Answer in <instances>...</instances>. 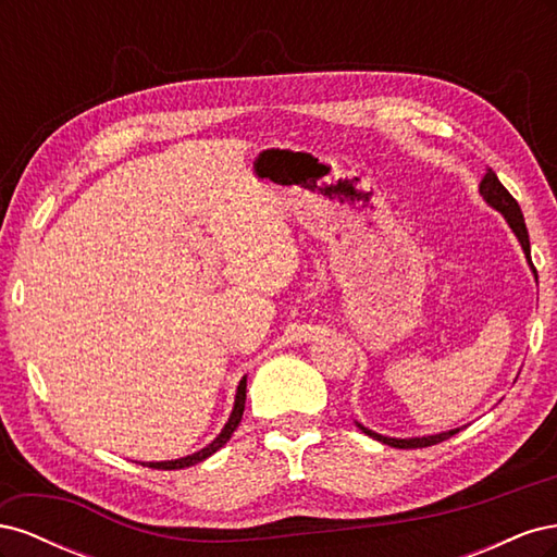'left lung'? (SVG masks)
<instances>
[{"instance_id":"1","label":"left lung","mask_w":557,"mask_h":557,"mask_svg":"<svg viewBox=\"0 0 557 557\" xmlns=\"http://www.w3.org/2000/svg\"><path fill=\"white\" fill-rule=\"evenodd\" d=\"M479 193L483 195V199L487 201V205H491L493 209H497L504 218H507V223H509V227L513 230V234L518 237L522 250H525V258H528V262H530V267H532V272H534V276H536V269H534L532 258H530V234H528L525 218H522V211H520V207H518V201H516V199L511 197V193L499 183V178H497V174H495L493 170L485 172V176H483V181H481V185H479ZM358 428H360L364 434L372 436V440H376V442H381V444H387V446H393V448H425V446L442 444V442L450 440L453 434L460 432V428H458V430H448V432H442V434L413 436V440H393V436L376 434V432L367 430V428L360 425V423H358Z\"/></svg>"}]
</instances>
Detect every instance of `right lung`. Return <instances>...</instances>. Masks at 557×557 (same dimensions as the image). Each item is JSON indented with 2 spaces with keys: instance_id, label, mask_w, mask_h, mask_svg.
<instances>
[{
  "instance_id": "1",
  "label": "right lung",
  "mask_w": 557,
  "mask_h": 557,
  "mask_svg": "<svg viewBox=\"0 0 557 557\" xmlns=\"http://www.w3.org/2000/svg\"><path fill=\"white\" fill-rule=\"evenodd\" d=\"M244 407H246V376L239 381V387H237V397H234V409H232V413H230V420L225 423V428H223V432L215 436V440L207 446V448H201V450H197V453H193V455H185V458H178V460H164V462H148L146 467H153V469H183V467H193V465H197V462H201V460H207L209 455H213L218 448H223L227 442H230V436H232V432L239 428V423H242V416H244Z\"/></svg>"
}]
</instances>
